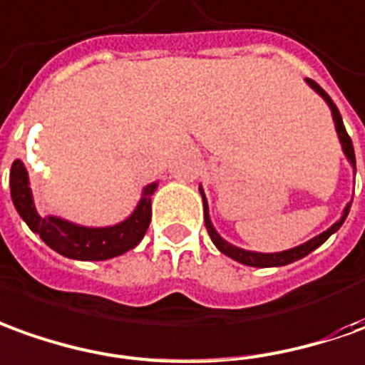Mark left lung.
Instances as JSON below:
<instances>
[{
  "label": "left lung",
  "mask_w": 365,
  "mask_h": 365,
  "mask_svg": "<svg viewBox=\"0 0 365 365\" xmlns=\"http://www.w3.org/2000/svg\"><path fill=\"white\" fill-rule=\"evenodd\" d=\"M308 83V87H312L314 91L320 95L322 99L326 101V105L330 107L331 110V119H334V127H336V133H338V139H340V145H341V150H344V155H346V160L350 163V167L354 168V175H356V155H354V145H351V139L350 135L346 133V127H344V120H341V115L338 107L334 105V101L330 99V95L322 89L320 85L312 79H306ZM200 188V197H202V205H205V225H207V230L208 235H210V240L215 242V246L226 255L228 258H232L236 262L245 264V266H255V268H274V266H286V264H292L296 260H300L304 256H308L312 250H316L318 246H322L328 238H330L334 232H338L340 230V226L344 225V220H346V216L350 212V207H351V200L341 210V216L334 222V225L328 228V230H324L322 235L314 236L310 238L308 242H304V245H298L294 246V248H288V250H282V252H256V250H246V248H240V246H235L230 245L228 240H225L222 236L218 235V230L215 228L212 225V220H210V212H208V202H207V197H205V190L202 187Z\"/></svg>",
  "instance_id": "8db88e82"
}]
</instances>
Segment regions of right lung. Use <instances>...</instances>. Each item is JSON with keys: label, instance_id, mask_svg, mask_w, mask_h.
<instances>
[{"label": "right lung", "instance_id": "add662e5", "mask_svg": "<svg viewBox=\"0 0 365 365\" xmlns=\"http://www.w3.org/2000/svg\"><path fill=\"white\" fill-rule=\"evenodd\" d=\"M11 200L15 210L24 218L31 232L39 236L45 245L71 260H109L125 255L143 240L150 222V198L158 182L143 188L135 210L125 220L109 226H85L71 222L61 216H41L35 208L34 190L29 187V175L25 165L17 158L9 175Z\"/></svg>", "mask_w": 365, "mask_h": 365}]
</instances>
